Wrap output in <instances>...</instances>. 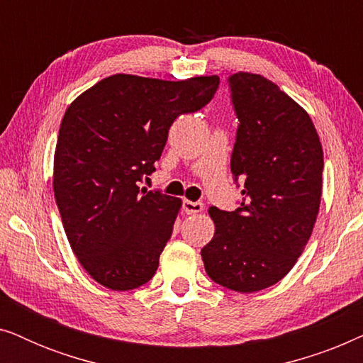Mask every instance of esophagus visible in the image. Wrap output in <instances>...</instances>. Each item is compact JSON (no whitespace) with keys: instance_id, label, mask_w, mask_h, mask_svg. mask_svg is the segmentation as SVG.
Wrapping results in <instances>:
<instances>
[{"instance_id":"1","label":"esophagus","mask_w":363,"mask_h":363,"mask_svg":"<svg viewBox=\"0 0 363 363\" xmlns=\"http://www.w3.org/2000/svg\"><path fill=\"white\" fill-rule=\"evenodd\" d=\"M183 211L186 215H195V213L203 211V203L201 201H190V200H183Z\"/></svg>"}]
</instances>
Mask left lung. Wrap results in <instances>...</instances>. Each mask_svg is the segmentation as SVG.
Here are the masks:
<instances>
[{"mask_svg":"<svg viewBox=\"0 0 363 363\" xmlns=\"http://www.w3.org/2000/svg\"><path fill=\"white\" fill-rule=\"evenodd\" d=\"M238 117L231 173L241 180L235 211L211 206L215 236L201 250L206 274L236 292L279 282L314 230L324 153L309 113L259 74L228 77Z\"/></svg>","mask_w":363,"mask_h":363,"instance_id":"obj_1","label":"left lung"}]
</instances>
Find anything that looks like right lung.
<instances>
[{
  "mask_svg": "<svg viewBox=\"0 0 363 363\" xmlns=\"http://www.w3.org/2000/svg\"><path fill=\"white\" fill-rule=\"evenodd\" d=\"M218 76L162 81L116 74L67 107L54 153V198L84 269L112 291L157 272L180 198L138 186L155 172L168 130L215 96Z\"/></svg>",
  "mask_w": 363,
  "mask_h": 363,
  "instance_id": "right-lung-1",
  "label": "right lung"
}]
</instances>
